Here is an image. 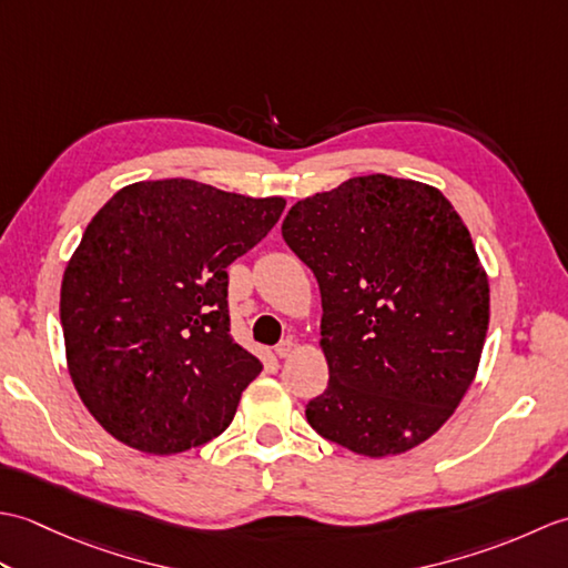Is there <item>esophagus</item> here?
Here are the masks:
<instances>
[{"label": "esophagus", "instance_id": "esophagus-1", "mask_svg": "<svg viewBox=\"0 0 568 568\" xmlns=\"http://www.w3.org/2000/svg\"><path fill=\"white\" fill-rule=\"evenodd\" d=\"M295 352V344L291 342V339H285V342H281L275 346V354H277V358H287Z\"/></svg>", "mask_w": 568, "mask_h": 568}]
</instances>
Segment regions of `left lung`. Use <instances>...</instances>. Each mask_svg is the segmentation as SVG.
<instances>
[{"label":"left lung","mask_w":568,"mask_h":568,"mask_svg":"<svg viewBox=\"0 0 568 568\" xmlns=\"http://www.w3.org/2000/svg\"><path fill=\"white\" fill-rule=\"evenodd\" d=\"M283 239L322 295L329 383L307 403L312 429L371 458L429 439L474 383L490 317L452 202L417 180L361 175L293 204Z\"/></svg>","instance_id":"8db88e82"}]
</instances>
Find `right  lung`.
I'll return each mask as SVG.
<instances>
[{
    "label": "right lung",
    "mask_w": 568,
    "mask_h": 568,
    "mask_svg": "<svg viewBox=\"0 0 568 568\" xmlns=\"http://www.w3.org/2000/svg\"><path fill=\"white\" fill-rule=\"evenodd\" d=\"M283 210V197L168 178L122 187L92 216L60 324L80 400L114 439L163 456L229 427L263 366L229 334L226 268Z\"/></svg>",
    "instance_id": "1"
}]
</instances>
